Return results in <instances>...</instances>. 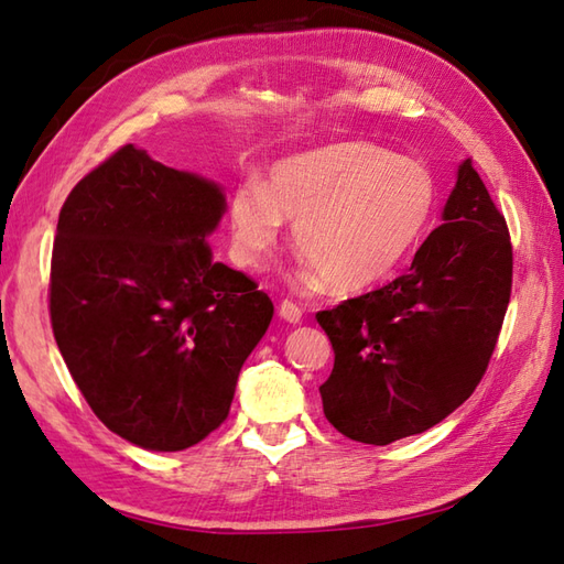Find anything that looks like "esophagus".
<instances>
[{"label":"esophagus","instance_id":"esophagus-1","mask_svg":"<svg viewBox=\"0 0 564 564\" xmlns=\"http://www.w3.org/2000/svg\"><path fill=\"white\" fill-rule=\"evenodd\" d=\"M279 315H281V319L291 322V325H297V322L303 319V310L297 307L295 303H291V301H283V303L279 305Z\"/></svg>","mask_w":564,"mask_h":564}]
</instances>
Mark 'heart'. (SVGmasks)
<instances>
[{"instance_id": "obj_1", "label": "heart", "mask_w": 564, "mask_h": 564, "mask_svg": "<svg viewBox=\"0 0 564 564\" xmlns=\"http://www.w3.org/2000/svg\"><path fill=\"white\" fill-rule=\"evenodd\" d=\"M426 166L364 140L293 154L275 162L267 184L235 188L227 208L232 257L257 269L293 223L301 273L332 291L370 289L400 267L434 213Z\"/></svg>"}]
</instances>
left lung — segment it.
Returning <instances> with one entry per match:
<instances>
[{"label": "left lung", "mask_w": 564, "mask_h": 564, "mask_svg": "<svg viewBox=\"0 0 564 564\" xmlns=\"http://www.w3.org/2000/svg\"><path fill=\"white\" fill-rule=\"evenodd\" d=\"M441 225L410 271L317 313L334 349L322 406L339 434L373 446L443 422L470 398L511 295L505 215L463 160Z\"/></svg>", "instance_id": "obj_1"}]
</instances>
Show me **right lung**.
<instances>
[{"label":"right lung","mask_w":564,"mask_h":564,"mask_svg":"<svg viewBox=\"0 0 564 564\" xmlns=\"http://www.w3.org/2000/svg\"><path fill=\"white\" fill-rule=\"evenodd\" d=\"M225 191L126 145L72 188L51 263L57 349L101 422L145 451L218 429L273 303L213 261Z\"/></svg>","instance_id":"add662e5"}]
</instances>
